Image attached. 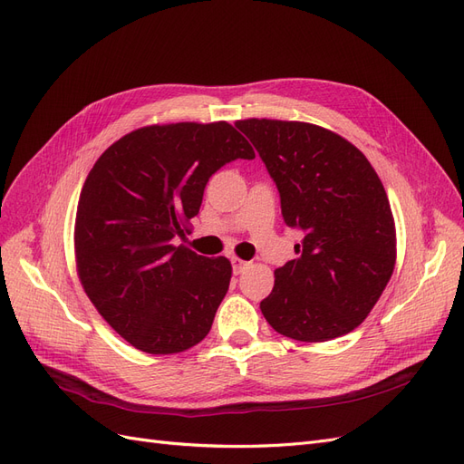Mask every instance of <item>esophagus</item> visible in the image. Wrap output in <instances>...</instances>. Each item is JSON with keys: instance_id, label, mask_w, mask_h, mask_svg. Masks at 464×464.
I'll list each match as a JSON object with an SVG mask.
<instances>
[{"instance_id": "obj_1", "label": "esophagus", "mask_w": 464, "mask_h": 464, "mask_svg": "<svg viewBox=\"0 0 464 464\" xmlns=\"http://www.w3.org/2000/svg\"><path fill=\"white\" fill-rule=\"evenodd\" d=\"M230 261H232V271H234V275L244 273V271L247 269V266H249V263L244 261V259H240V257H232Z\"/></svg>"}]
</instances>
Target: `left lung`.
Instances as JSON below:
<instances>
[{"mask_svg":"<svg viewBox=\"0 0 464 464\" xmlns=\"http://www.w3.org/2000/svg\"><path fill=\"white\" fill-rule=\"evenodd\" d=\"M240 130L266 166L286 227L304 232L298 257L275 271L261 302L269 325L323 343L354 331L395 269V220L382 179L346 139L319 125L244 120Z\"/></svg>","mask_w":464,"mask_h":464,"instance_id":"obj_1","label":"left lung"}]
</instances>
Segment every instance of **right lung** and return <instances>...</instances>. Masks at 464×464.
Instances as JSON below:
<instances>
[{
	"label": "right lung",
	"mask_w": 464,
	"mask_h": 464,
	"mask_svg": "<svg viewBox=\"0 0 464 464\" xmlns=\"http://www.w3.org/2000/svg\"><path fill=\"white\" fill-rule=\"evenodd\" d=\"M256 152L230 123H170L131 131L96 160L81 189L75 259L108 325L137 350L176 354L201 343L227 296L232 265L186 246L208 178Z\"/></svg>",
	"instance_id": "add662e5"
}]
</instances>
